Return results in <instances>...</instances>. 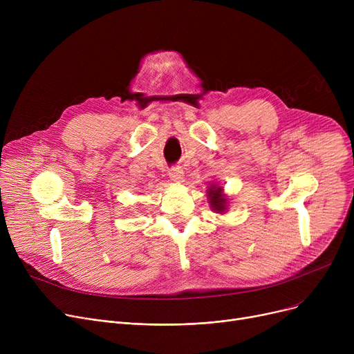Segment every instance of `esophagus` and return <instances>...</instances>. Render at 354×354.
Instances as JSON below:
<instances>
[{"label":"esophagus","instance_id":"esophagus-1","mask_svg":"<svg viewBox=\"0 0 354 354\" xmlns=\"http://www.w3.org/2000/svg\"><path fill=\"white\" fill-rule=\"evenodd\" d=\"M169 176H171L174 180H180V179H183V171H182V167H179V166L171 167V169H169Z\"/></svg>","mask_w":354,"mask_h":354}]
</instances>
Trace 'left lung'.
<instances>
[{"label":"left lung","mask_w":354,"mask_h":354,"mask_svg":"<svg viewBox=\"0 0 354 354\" xmlns=\"http://www.w3.org/2000/svg\"><path fill=\"white\" fill-rule=\"evenodd\" d=\"M214 187V185H212ZM221 188H209V202H211V207L215 209V211H219L222 212L225 209V202L227 199L222 196L221 194Z\"/></svg>","instance_id":"obj_1"}]
</instances>
